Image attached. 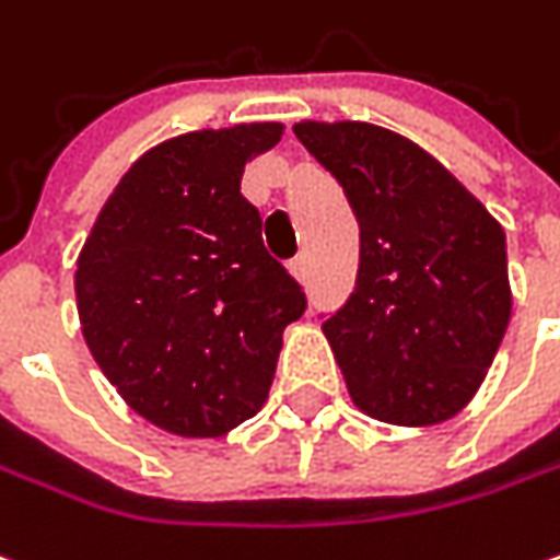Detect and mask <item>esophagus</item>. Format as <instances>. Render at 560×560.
<instances>
[{"label": "esophagus", "instance_id": "esophagus-1", "mask_svg": "<svg viewBox=\"0 0 560 560\" xmlns=\"http://www.w3.org/2000/svg\"><path fill=\"white\" fill-rule=\"evenodd\" d=\"M288 269H291V276L298 281H306V276H310V259H306V254H298L291 262H288Z\"/></svg>", "mask_w": 560, "mask_h": 560}]
</instances>
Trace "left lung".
Returning a JSON list of instances; mask_svg holds the SVG:
<instances>
[{
	"mask_svg": "<svg viewBox=\"0 0 560 560\" xmlns=\"http://www.w3.org/2000/svg\"><path fill=\"white\" fill-rule=\"evenodd\" d=\"M294 135L360 225L351 298L323 316L353 404L382 423L448 420L482 385L511 319L501 225L395 131L301 121Z\"/></svg>",
	"mask_w": 560,
	"mask_h": 560,
	"instance_id": "8db88e82",
	"label": "left lung"
}]
</instances>
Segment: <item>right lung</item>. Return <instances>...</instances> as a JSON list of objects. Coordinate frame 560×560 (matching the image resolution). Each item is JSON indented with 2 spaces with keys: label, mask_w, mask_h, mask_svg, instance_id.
<instances>
[{
  "label": "right lung",
  "mask_w": 560,
  "mask_h": 560,
  "mask_svg": "<svg viewBox=\"0 0 560 560\" xmlns=\"http://www.w3.org/2000/svg\"><path fill=\"white\" fill-rule=\"evenodd\" d=\"M281 125L194 131L153 147L118 182L78 259L86 348L140 417L184 439L250 420L276 376L304 288L269 256L244 162Z\"/></svg>",
  "instance_id": "right-lung-1"
}]
</instances>
